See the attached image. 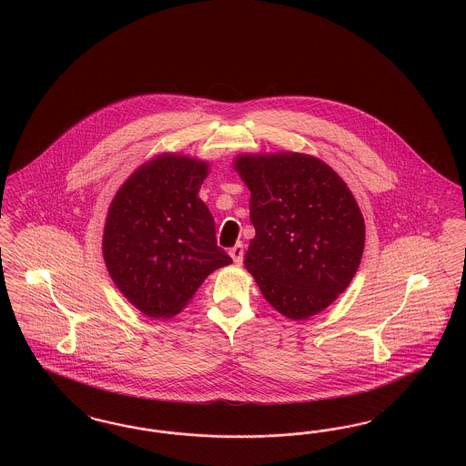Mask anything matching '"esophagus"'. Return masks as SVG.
<instances>
[{
    "mask_svg": "<svg viewBox=\"0 0 466 466\" xmlns=\"http://www.w3.org/2000/svg\"><path fill=\"white\" fill-rule=\"evenodd\" d=\"M228 255L232 257V260H234V264H238V266H241L243 264L244 258V246L243 244H236L234 248H230V251H228Z\"/></svg>",
    "mask_w": 466,
    "mask_h": 466,
    "instance_id": "34e87169",
    "label": "esophagus"
}]
</instances>
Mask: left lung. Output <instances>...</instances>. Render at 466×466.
Returning <instances> with one entry per match:
<instances>
[{"instance_id":"1","label":"left lung","mask_w":466,"mask_h":466,"mask_svg":"<svg viewBox=\"0 0 466 466\" xmlns=\"http://www.w3.org/2000/svg\"><path fill=\"white\" fill-rule=\"evenodd\" d=\"M249 241L244 266L267 302L289 319L329 308L351 283L365 244L353 194L325 162L304 154L241 156Z\"/></svg>"}]
</instances>
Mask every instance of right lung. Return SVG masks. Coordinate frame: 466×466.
<instances>
[{
    "instance_id": "1",
    "label": "right lung",
    "mask_w": 466,
    "mask_h": 466,
    "mask_svg": "<svg viewBox=\"0 0 466 466\" xmlns=\"http://www.w3.org/2000/svg\"><path fill=\"white\" fill-rule=\"evenodd\" d=\"M206 175V162L166 154L134 171L111 202L105 262L116 289L150 318L175 316L232 262L198 196Z\"/></svg>"
}]
</instances>
